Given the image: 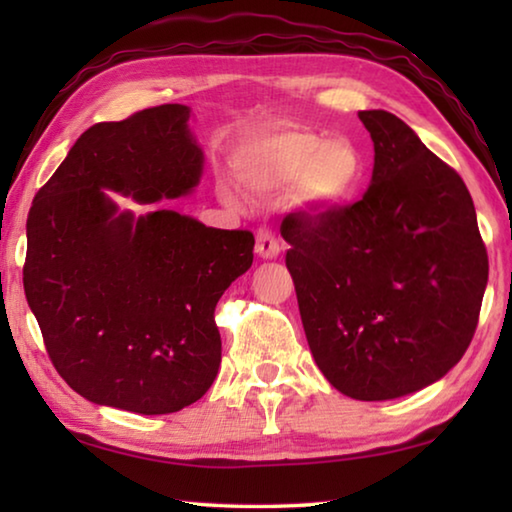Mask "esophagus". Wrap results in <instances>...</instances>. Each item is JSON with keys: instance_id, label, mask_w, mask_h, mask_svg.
I'll list each match as a JSON object with an SVG mask.
<instances>
[{"instance_id": "obj_1", "label": "esophagus", "mask_w": 512, "mask_h": 512, "mask_svg": "<svg viewBox=\"0 0 512 512\" xmlns=\"http://www.w3.org/2000/svg\"><path fill=\"white\" fill-rule=\"evenodd\" d=\"M255 250L259 257L264 259H275L277 255H280V241L275 239L273 232L268 230H259L257 232V244H255Z\"/></svg>"}]
</instances>
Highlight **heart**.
Instances as JSON below:
<instances>
[{
    "instance_id": "b5f03b06",
    "label": "heart",
    "mask_w": 512,
    "mask_h": 512,
    "mask_svg": "<svg viewBox=\"0 0 512 512\" xmlns=\"http://www.w3.org/2000/svg\"><path fill=\"white\" fill-rule=\"evenodd\" d=\"M241 171L262 189H293L311 207H334L354 194L361 178V155L348 140H325L316 133L289 131L257 144Z\"/></svg>"
}]
</instances>
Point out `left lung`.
I'll list each match as a JSON object with an SVG mask.
<instances>
[{
	"mask_svg": "<svg viewBox=\"0 0 512 512\" xmlns=\"http://www.w3.org/2000/svg\"><path fill=\"white\" fill-rule=\"evenodd\" d=\"M375 144L363 198L287 216L282 237L309 350L336 391L393 400L433 384L470 345L488 253L463 178L400 117L361 110Z\"/></svg>",
	"mask_w": 512,
	"mask_h": 512,
	"instance_id": "8db88e82",
	"label": "left lung"
}]
</instances>
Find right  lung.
I'll use <instances>...</instances> for the list:
<instances>
[{
	"instance_id": "obj_1",
	"label": "right lung",
	"mask_w": 512,
	"mask_h": 512,
	"mask_svg": "<svg viewBox=\"0 0 512 512\" xmlns=\"http://www.w3.org/2000/svg\"><path fill=\"white\" fill-rule=\"evenodd\" d=\"M187 119V106L164 103L94 124L33 198L24 293L58 375L94 404L176 413L219 372L214 309L253 264V232L173 210L135 219L106 196L192 192L203 151Z\"/></svg>"
}]
</instances>
